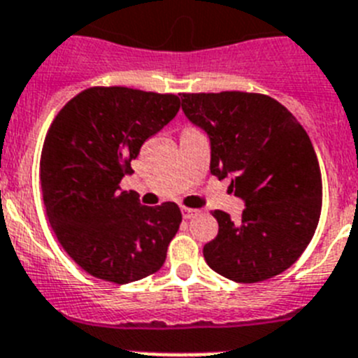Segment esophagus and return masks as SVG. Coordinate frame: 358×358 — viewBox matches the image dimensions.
Segmentation results:
<instances>
[{"label": "esophagus", "instance_id": "1", "mask_svg": "<svg viewBox=\"0 0 358 358\" xmlns=\"http://www.w3.org/2000/svg\"><path fill=\"white\" fill-rule=\"evenodd\" d=\"M181 211H182V217H185L186 220H188V218H194L195 215L199 213V210H194V208H186V206H182Z\"/></svg>", "mask_w": 358, "mask_h": 358}]
</instances>
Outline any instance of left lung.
I'll return each mask as SVG.
<instances>
[{
    "label": "left lung",
    "mask_w": 358,
    "mask_h": 358,
    "mask_svg": "<svg viewBox=\"0 0 358 358\" xmlns=\"http://www.w3.org/2000/svg\"><path fill=\"white\" fill-rule=\"evenodd\" d=\"M181 106L210 136L211 173L233 177L229 189L245 201L240 222L211 211L218 235L202 249L204 260L236 283L278 276L303 255L321 217V170L308 134L262 93H181Z\"/></svg>",
    "instance_id": "8db88e82"
}]
</instances>
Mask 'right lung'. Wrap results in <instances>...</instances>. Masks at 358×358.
Returning a JSON list of instances; mask_svg holds the SVG:
<instances>
[{
	"label": "right lung",
	"mask_w": 358,
	"mask_h": 358,
	"mask_svg": "<svg viewBox=\"0 0 358 358\" xmlns=\"http://www.w3.org/2000/svg\"><path fill=\"white\" fill-rule=\"evenodd\" d=\"M177 110V94L94 85L53 118L39 166L46 217L62 249L91 276L123 285L163 267L181 210L176 202L141 206L136 192H120V181Z\"/></svg>",
	"instance_id": "add662e5"
}]
</instances>
